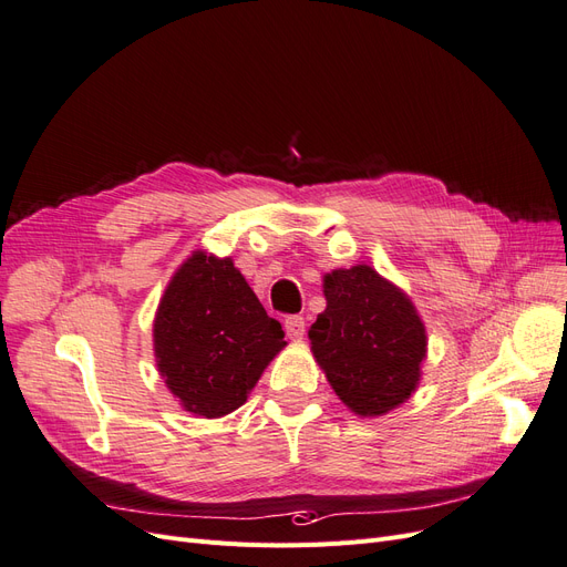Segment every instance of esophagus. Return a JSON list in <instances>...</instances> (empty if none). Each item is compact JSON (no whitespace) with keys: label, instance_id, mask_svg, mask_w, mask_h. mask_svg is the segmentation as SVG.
Wrapping results in <instances>:
<instances>
[{"label":"esophagus","instance_id":"34e87169","mask_svg":"<svg viewBox=\"0 0 567 567\" xmlns=\"http://www.w3.org/2000/svg\"><path fill=\"white\" fill-rule=\"evenodd\" d=\"M285 332H287L289 339H295V341L303 339V334H306V320L301 316L285 318Z\"/></svg>","mask_w":567,"mask_h":567}]
</instances>
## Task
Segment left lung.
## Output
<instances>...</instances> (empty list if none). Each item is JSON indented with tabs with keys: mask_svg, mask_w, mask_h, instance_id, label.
Masks as SVG:
<instances>
[{
	"mask_svg": "<svg viewBox=\"0 0 567 567\" xmlns=\"http://www.w3.org/2000/svg\"><path fill=\"white\" fill-rule=\"evenodd\" d=\"M322 291L327 308L308 339L341 403L360 416L403 405L426 358V327L410 297L364 264L327 272Z\"/></svg>",
	"mask_w": 567,
	"mask_h": 567,
	"instance_id": "left-lung-1",
	"label": "left lung"
}]
</instances>
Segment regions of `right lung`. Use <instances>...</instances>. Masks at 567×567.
I'll use <instances>...</instances> for the list:
<instances>
[{
  "label": "right lung",
  "instance_id": "1",
  "mask_svg": "<svg viewBox=\"0 0 567 567\" xmlns=\"http://www.w3.org/2000/svg\"><path fill=\"white\" fill-rule=\"evenodd\" d=\"M155 360L184 410L230 414L285 349V332L233 259L193 251L174 272L153 322Z\"/></svg>",
  "mask_w": 567,
  "mask_h": 567
}]
</instances>
